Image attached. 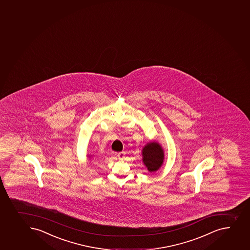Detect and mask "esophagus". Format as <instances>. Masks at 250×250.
<instances>
[{
	"mask_svg": "<svg viewBox=\"0 0 250 250\" xmlns=\"http://www.w3.org/2000/svg\"><path fill=\"white\" fill-rule=\"evenodd\" d=\"M125 152L124 151H121V152H119V153L116 154L117 155V157H118V159H120V160H122V159L125 157Z\"/></svg>",
	"mask_w": 250,
	"mask_h": 250,
	"instance_id": "obj_1",
	"label": "esophagus"
}]
</instances>
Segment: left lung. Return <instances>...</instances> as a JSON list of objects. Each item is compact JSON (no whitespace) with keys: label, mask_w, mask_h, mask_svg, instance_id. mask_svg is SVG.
I'll return each mask as SVG.
<instances>
[{"label":"left lung","mask_w":250,"mask_h":250,"mask_svg":"<svg viewBox=\"0 0 250 250\" xmlns=\"http://www.w3.org/2000/svg\"><path fill=\"white\" fill-rule=\"evenodd\" d=\"M143 161L150 173L158 170L163 165V149L157 142H150L143 148Z\"/></svg>","instance_id":"left-lung-1"}]
</instances>
